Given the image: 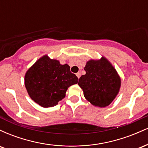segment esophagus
<instances>
[{"label": "esophagus", "instance_id": "34e87169", "mask_svg": "<svg viewBox=\"0 0 148 148\" xmlns=\"http://www.w3.org/2000/svg\"><path fill=\"white\" fill-rule=\"evenodd\" d=\"M76 76H77V77H78V79H79L80 76H81V73H80V72H77V73H76Z\"/></svg>", "mask_w": 148, "mask_h": 148}]
</instances>
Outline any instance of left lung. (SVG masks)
<instances>
[{
    "label": "left lung",
    "mask_w": 148,
    "mask_h": 148,
    "mask_svg": "<svg viewBox=\"0 0 148 148\" xmlns=\"http://www.w3.org/2000/svg\"><path fill=\"white\" fill-rule=\"evenodd\" d=\"M86 74L80 77L79 86L84 95L95 106L103 108L118 95L121 79L116 69L106 58L90 60L84 67Z\"/></svg>",
    "instance_id": "8db88e82"
}]
</instances>
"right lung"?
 <instances>
[{
  "instance_id": "right-lung-1",
  "label": "right lung",
  "mask_w": 148,
  "mask_h": 148,
  "mask_svg": "<svg viewBox=\"0 0 148 148\" xmlns=\"http://www.w3.org/2000/svg\"><path fill=\"white\" fill-rule=\"evenodd\" d=\"M67 64L47 55L38 59L25 74V86L30 97L44 108L56 106L65 97L69 86L78 83Z\"/></svg>"
}]
</instances>
